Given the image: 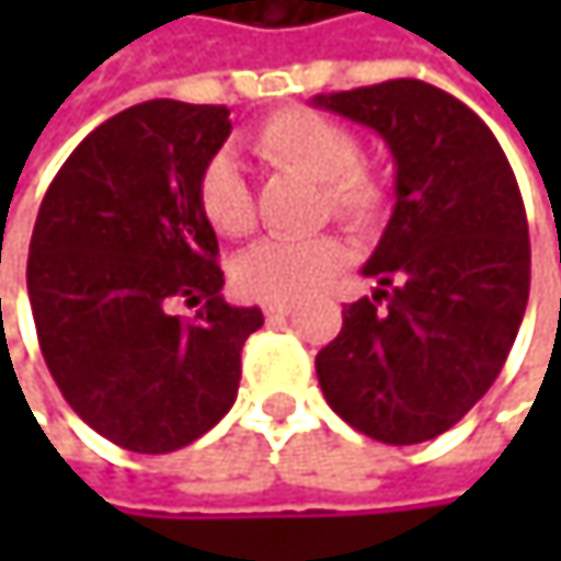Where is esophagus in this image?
I'll return each instance as SVG.
<instances>
[{
    "label": "esophagus",
    "instance_id": "esophagus-1",
    "mask_svg": "<svg viewBox=\"0 0 561 561\" xmlns=\"http://www.w3.org/2000/svg\"><path fill=\"white\" fill-rule=\"evenodd\" d=\"M263 311H266V318H285V314L295 311V305L291 301H266Z\"/></svg>",
    "mask_w": 561,
    "mask_h": 561
}]
</instances>
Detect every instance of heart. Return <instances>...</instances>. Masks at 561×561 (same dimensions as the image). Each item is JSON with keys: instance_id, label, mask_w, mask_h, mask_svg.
<instances>
[{"instance_id": "heart-1", "label": "heart", "mask_w": 561, "mask_h": 561, "mask_svg": "<svg viewBox=\"0 0 561 561\" xmlns=\"http://www.w3.org/2000/svg\"><path fill=\"white\" fill-rule=\"evenodd\" d=\"M253 152L273 165L318 181V210L357 233H374L390 214V181L360 162L357 133L318 110L291 106L253 133ZM197 210L220 237L253 230V191L230 156H214L197 178ZM347 266V247L334 233L263 240L237 260V282L263 301H298L324 288Z\"/></svg>"}]
</instances>
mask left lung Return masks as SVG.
Returning a JSON list of instances; mask_svg holds the SVG:
<instances>
[{
    "mask_svg": "<svg viewBox=\"0 0 561 561\" xmlns=\"http://www.w3.org/2000/svg\"><path fill=\"white\" fill-rule=\"evenodd\" d=\"M370 126L396 165L392 217L364 266L380 288L318 351L328 405L357 432L415 445L448 432L497 380L529 298V227L501 142L425 80L318 93Z\"/></svg>",
    "mask_w": 561,
    "mask_h": 561,
    "instance_id": "obj_1",
    "label": "left lung"
}]
</instances>
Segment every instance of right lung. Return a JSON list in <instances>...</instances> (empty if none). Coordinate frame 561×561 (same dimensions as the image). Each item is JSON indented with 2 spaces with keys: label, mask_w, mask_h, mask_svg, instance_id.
Here are the masks:
<instances>
[{
  "label": "right lung",
  "mask_w": 561,
  "mask_h": 561,
  "mask_svg": "<svg viewBox=\"0 0 561 561\" xmlns=\"http://www.w3.org/2000/svg\"><path fill=\"white\" fill-rule=\"evenodd\" d=\"M230 136L227 106L149 100L96 126L51 181L28 301L57 390L103 438L165 455L233 405L260 308L227 305L217 233L197 210L201 169ZM202 311L184 322L170 305Z\"/></svg>",
  "instance_id": "1"
}]
</instances>
